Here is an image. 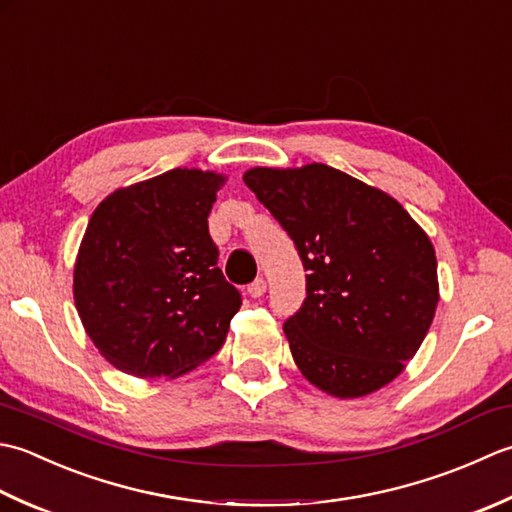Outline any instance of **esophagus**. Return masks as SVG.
I'll return each mask as SVG.
<instances>
[{"label": "esophagus", "mask_w": 512, "mask_h": 512, "mask_svg": "<svg viewBox=\"0 0 512 512\" xmlns=\"http://www.w3.org/2000/svg\"><path fill=\"white\" fill-rule=\"evenodd\" d=\"M265 291H267V283H265V280H263V278H256V280H254V283L247 287V294H249V296H252V298H260V296H263V294H265Z\"/></svg>", "instance_id": "obj_1"}]
</instances>
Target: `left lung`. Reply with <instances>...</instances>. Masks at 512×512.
Here are the masks:
<instances>
[{
  "mask_svg": "<svg viewBox=\"0 0 512 512\" xmlns=\"http://www.w3.org/2000/svg\"><path fill=\"white\" fill-rule=\"evenodd\" d=\"M243 181L309 271L307 298L283 327L300 373L340 400L398 378L440 300L424 229L393 196L325 163L252 168Z\"/></svg>",
  "mask_w": 512,
  "mask_h": 512,
  "instance_id": "left-lung-1",
  "label": "left lung"
}]
</instances>
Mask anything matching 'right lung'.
<instances>
[{"instance_id":"1","label":"right lung","mask_w":512,"mask_h":512,"mask_svg":"<svg viewBox=\"0 0 512 512\" xmlns=\"http://www.w3.org/2000/svg\"><path fill=\"white\" fill-rule=\"evenodd\" d=\"M223 183V174L176 168L114 190L92 212L72 291L112 367L179 378L223 347L241 309L207 227Z\"/></svg>"}]
</instances>
